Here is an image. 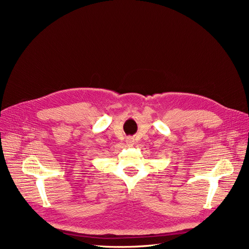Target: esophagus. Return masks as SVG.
Segmentation results:
<instances>
[{
  "mask_svg": "<svg viewBox=\"0 0 249 249\" xmlns=\"http://www.w3.org/2000/svg\"><path fill=\"white\" fill-rule=\"evenodd\" d=\"M126 144L127 145H133L134 144V140L133 139H127L126 140Z\"/></svg>",
  "mask_w": 249,
  "mask_h": 249,
  "instance_id": "34e87169",
  "label": "esophagus"
}]
</instances>
